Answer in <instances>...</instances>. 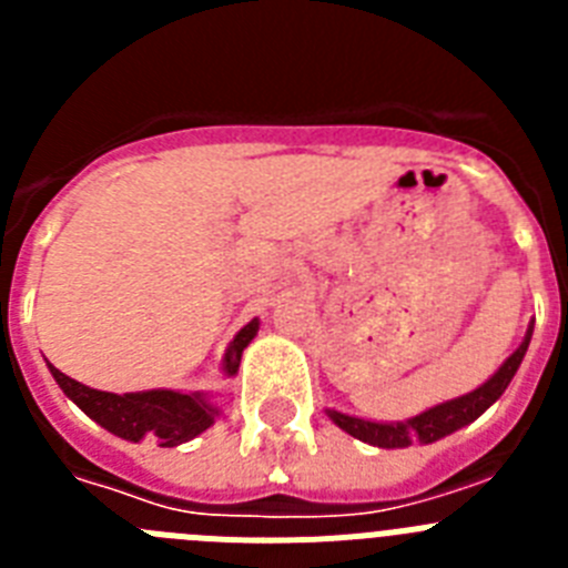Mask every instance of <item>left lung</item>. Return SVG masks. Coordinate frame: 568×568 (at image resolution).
Segmentation results:
<instances>
[{"label":"left lung","instance_id":"1","mask_svg":"<svg viewBox=\"0 0 568 568\" xmlns=\"http://www.w3.org/2000/svg\"><path fill=\"white\" fill-rule=\"evenodd\" d=\"M529 341L531 327L526 329V338L520 341L518 349L504 361V366H500L498 373L491 375L484 386H478L475 393L464 395V398L433 406V409H426V413L415 415V418L409 420H400V424H375V420L341 415L335 413V409H329V418H333L344 433L353 435V438L364 440V444L381 446V449H404V446H413L415 440H420V444H433V440H440L444 435H453L455 429L480 418V415L504 395L509 381L518 373L526 349H529Z\"/></svg>","mask_w":568,"mask_h":568}]
</instances>
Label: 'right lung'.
Wrapping results in <instances>:
<instances>
[{
	"mask_svg": "<svg viewBox=\"0 0 568 568\" xmlns=\"http://www.w3.org/2000/svg\"><path fill=\"white\" fill-rule=\"evenodd\" d=\"M255 333H258V318L250 321L247 327L233 338L227 355H224V373H239L241 353L255 338ZM50 373H53L57 384L62 386V393L84 415L102 424L108 433L119 435L124 440H133V444L148 438L159 446H179L184 440L195 438V435H202L215 420V406H210L202 395H182L173 393V389L113 395L99 393V389H90V386L68 378L53 364H50Z\"/></svg>",
	"mask_w": 568,
	"mask_h": 568,
	"instance_id": "1",
	"label": "right lung"
}]
</instances>
